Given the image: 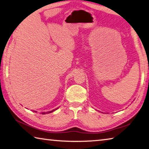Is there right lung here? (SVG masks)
Instances as JSON below:
<instances>
[{
	"instance_id": "1",
	"label": "right lung",
	"mask_w": 149,
	"mask_h": 149,
	"mask_svg": "<svg viewBox=\"0 0 149 149\" xmlns=\"http://www.w3.org/2000/svg\"><path fill=\"white\" fill-rule=\"evenodd\" d=\"M56 109H54L53 111H48V112H46V113H42V114H47V113H52V112H54V111H56ZM35 112V111H34ZM35 112H36V111H35Z\"/></svg>"
}]
</instances>
